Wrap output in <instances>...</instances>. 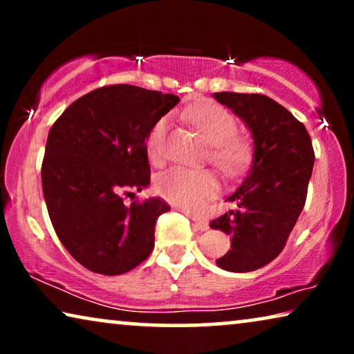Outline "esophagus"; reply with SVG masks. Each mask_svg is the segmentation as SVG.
<instances>
[{
	"label": "esophagus",
	"instance_id": "obj_1",
	"mask_svg": "<svg viewBox=\"0 0 354 354\" xmlns=\"http://www.w3.org/2000/svg\"><path fill=\"white\" fill-rule=\"evenodd\" d=\"M190 219L193 221V225H195L196 230L200 232H205L209 229V224L205 219H201V217H196V216H190Z\"/></svg>",
	"mask_w": 354,
	"mask_h": 354
}]
</instances>
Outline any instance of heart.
<instances>
[{
    "label": "heart",
    "mask_w": 354,
    "mask_h": 354,
    "mask_svg": "<svg viewBox=\"0 0 354 354\" xmlns=\"http://www.w3.org/2000/svg\"><path fill=\"white\" fill-rule=\"evenodd\" d=\"M188 119L211 145L209 159L227 177H239L250 167L253 145L241 137L236 119L219 104H201L188 111ZM169 118L158 119L149 130L147 151L153 164L164 162ZM156 192L164 200L188 212H201L219 195L221 183L211 171L172 167L156 178Z\"/></svg>",
    "instance_id": "heart-1"
}]
</instances>
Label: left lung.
Instances as JSON below:
<instances>
[{
  "label": "left lung",
  "instance_id": "1",
  "mask_svg": "<svg viewBox=\"0 0 354 354\" xmlns=\"http://www.w3.org/2000/svg\"><path fill=\"white\" fill-rule=\"evenodd\" d=\"M214 98L245 120L254 142L253 166L229 196L236 207L209 222L212 230L232 236L230 250L216 263L250 272L285 248L306 203L314 149L306 127L269 96L221 91Z\"/></svg>",
  "mask_w": 354,
  "mask_h": 354
}]
</instances>
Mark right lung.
I'll list each match as a JSON object with an SVG mask.
<instances>
[{
  "instance_id": "right-lung-1",
  "label": "right lung",
  "mask_w": 354,
  "mask_h": 354,
  "mask_svg": "<svg viewBox=\"0 0 354 354\" xmlns=\"http://www.w3.org/2000/svg\"><path fill=\"white\" fill-rule=\"evenodd\" d=\"M178 96L108 85L75 100L48 133L41 187L51 224L72 258L91 272L119 275L154 248L164 200L124 203L149 183L147 138Z\"/></svg>"
}]
</instances>
